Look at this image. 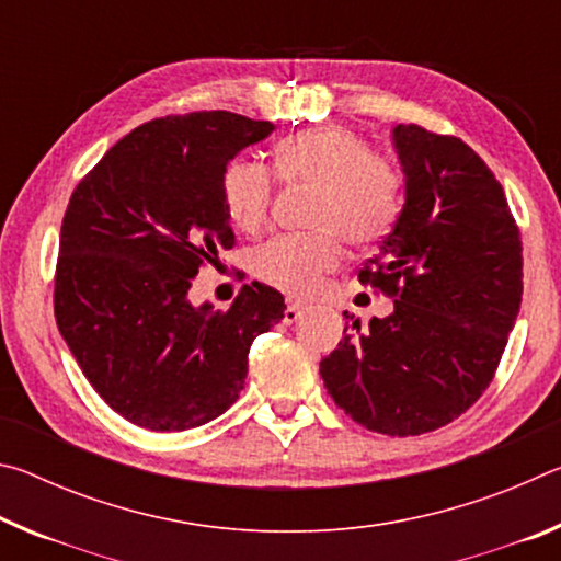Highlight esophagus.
Instances as JSON below:
<instances>
[{"label": "esophagus", "mask_w": 561, "mask_h": 561, "mask_svg": "<svg viewBox=\"0 0 561 561\" xmlns=\"http://www.w3.org/2000/svg\"><path fill=\"white\" fill-rule=\"evenodd\" d=\"M301 311H304V304L289 301L287 309H284V324H294V321L301 317Z\"/></svg>", "instance_id": "obj_1"}]
</instances>
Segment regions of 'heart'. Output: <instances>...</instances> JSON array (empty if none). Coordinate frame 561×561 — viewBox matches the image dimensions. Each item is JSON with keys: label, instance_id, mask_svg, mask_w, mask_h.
I'll return each instance as SVG.
<instances>
[{"label": "heart", "instance_id": "1", "mask_svg": "<svg viewBox=\"0 0 561 561\" xmlns=\"http://www.w3.org/2000/svg\"><path fill=\"white\" fill-rule=\"evenodd\" d=\"M272 170L287 185H314L307 234H284L264 244L254 257V272L294 297L314 291L321 277L339 267L344 242L366 247L391 230L401 207V175L366 140L341 126L294 133L274 146ZM220 193L230 222L247 234L270 225L274 178L247 158L227 163Z\"/></svg>", "mask_w": 561, "mask_h": 561}]
</instances>
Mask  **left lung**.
I'll use <instances>...</instances> for the list:
<instances>
[{
	"mask_svg": "<svg viewBox=\"0 0 561 561\" xmlns=\"http://www.w3.org/2000/svg\"><path fill=\"white\" fill-rule=\"evenodd\" d=\"M393 144L405 205L358 270L393 311L346 324L319 374L356 423L408 438L455 421L495 378L519 314L522 240L505 190L460 138L401 123Z\"/></svg>",
	"mask_w": 561,
	"mask_h": 561,
	"instance_id": "left-lung-1",
	"label": "left lung"
}]
</instances>
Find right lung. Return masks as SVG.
Segmentation results:
<instances>
[{
	"instance_id": "obj_1",
	"label": "right lung",
	"mask_w": 561,
	"mask_h": 561,
	"mask_svg": "<svg viewBox=\"0 0 561 561\" xmlns=\"http://www.w3.org/2000/svg\"><path fill=\"white\" fill-rule=\"evenodd\" d=\"M270 121L197 111L148 121L81 178L64 213L54 314L83 376L148 431H187L240 396L252 341L284 297L252 282L230 309L193 307L190 284L232 250L220 178Z\"/></svg>"
}]
</instances>
